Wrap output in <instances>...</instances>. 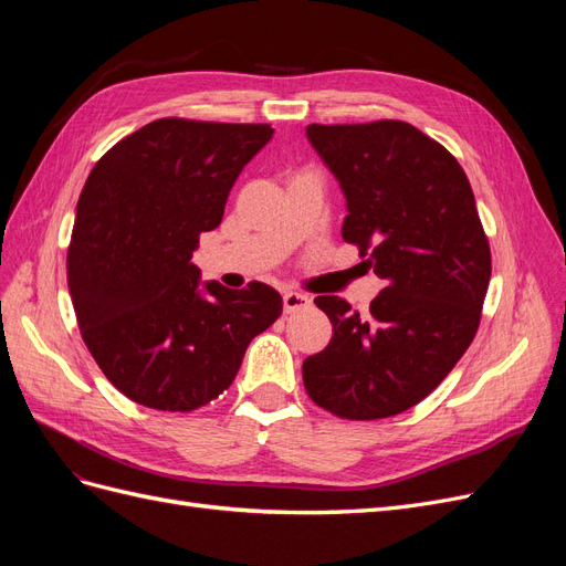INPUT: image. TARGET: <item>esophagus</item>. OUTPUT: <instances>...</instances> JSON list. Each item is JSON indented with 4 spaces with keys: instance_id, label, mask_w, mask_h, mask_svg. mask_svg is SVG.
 I'll list each match as a JSON object with an SVG mask.
<instances>
[{
    "instance_id": "34e87169",
    "label": "esophagus",
    "mask_w": 566,
    "mask_h": 566,
    "mask_svg": "<svg viewBox=\"0 0 566 566\" xmlns=\"http://www.w3.org/2000/svg\"><path fill=\"white\" fill-rule=\"evenodd\" d=\"M310 304H312V300L300 295V293H285L283 295V310H285V314H295L300 310H306V306H310Z\"/></svg>"
}]
</instances>
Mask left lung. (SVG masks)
<instances>
[{
  "label": "left lung",
  "mask_w": 566,
  "mask_h": 566,
  "mask_svg": "<svg viewBox=\"0 0 566 566\" xmlns=\"http://www.w3.org/2000/svg\"><path fill=\"white\" fill-rule=\"evenodd\" d=\"M306 139L347 200L342 238L385 281L361 316L316 297L333 337L306 356V394L349 420H378L422 401L479 328L491 250L474 193L451 153L399 119L310 125Z\"/></svg>",
  "instance_id": "8db88e82"
}]
</instances>
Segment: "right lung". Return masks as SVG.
<instances>
[{
	"label": "right lung",
	"mask_w": 566,
	"mask_h": 566,
	"mask_svg": "<svg viewBox=\"0 0 566 566\" xmlns=\"http://www.w3.org/2000/svg\"><path fill=\"white\" fill-rule=\"evenodd\" d=\"M271 136L269 125L163 117L117 142L84 184L67 290L84 345L132 401L179 413L210 403L281 316L271 285L200 281L191 262Z\"/></svg>",
	"instance_id": "right-lung-1"
}]
</instances>
